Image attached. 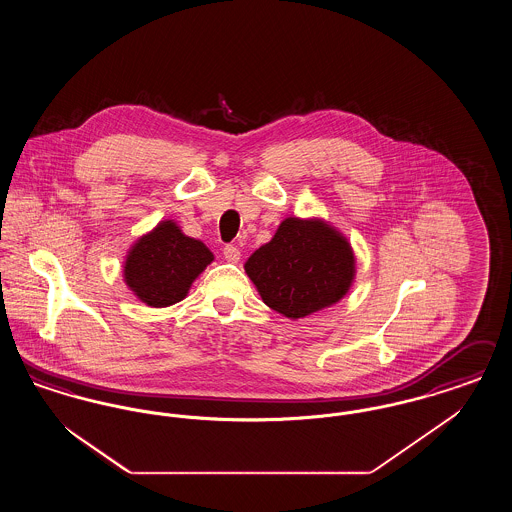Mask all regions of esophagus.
<instances>
[{
    "label": "esophagus",
    "instance_id": "34e87169",
    "mask_svg": "<svg viewBox=\"0 0 512 512\" xmlns=\"http://www.w3.org/2000/svg\"><path fill=\"white\" fill-rule=\"evenodd\" d=\"M222 255H224V259H226L228 263H238L240 257H242V251H240L236 245H226V247L222 249Z\"/></svg>",
    "mask_w": 512,
    "mask_h": 512
}]
</instances>
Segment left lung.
Segmentation results:
<instances>
[{
	"label": "left lung",
	"mask_w": 512,
	"mask_h": 512,
	"mask_svg": "<svg viewBox=\"0 0 512 512\" xmlns=\"http://www.w3.org/2000/svg\"><path fill=\"white\" fill-rule=\"evenodd\" d=\"M245 272L272 311L290 320L311 317L351 290L357 259L336 226L318 217H286L268 244L245 261Z\"/></svg>",
	"instance_id": "1"
}]
</instances>
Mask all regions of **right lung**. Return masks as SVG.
<instances>
[{"instance_id": "add662e5", "label": "right lung", "mask_w": 512, "mask_h": 512, "mask_svg": "<svg viewBox=\"0 0 512 512\" xmlns=\"http://www.w3.org/2000/svg\"><path fill=\"white\" fill-rule=\"evenodd\" d=\"M215 261L201 240L182 232L176 220H161L130 245L122 280L147 307H169L182 301L197 276Z\"/></svg>"}]
</instances>
